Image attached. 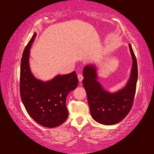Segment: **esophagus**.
<instances>
[{"label": "esophagus", "mask_w": 154, "mask_h": 154, "mask_svg": "<svg viewBox=\"0 0 154 154\" xmlns=\"http://www.w3.org/2000/svg\"><path fill=\"white\" fill-rule=\"evenodd\" d=\"M78 79H79V81H82V80L83 79V75L82 74H78Z\"/></svg>", "instance_id": "1"}]
</instances>
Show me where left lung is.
Segmentation results:
<instances>
[{"label": "left lung", "mask_w": 154, "mask_h": 154, "mask_svg": "<svg viewBox=\"0 0 154 154\" xmlns=\"http://www.w3.org/2000/svg\"><path fill=\"white\" fill-rule=\"evenodd\" d=\"M129 48L132 58L131 74L126 85L116 93L105 91L97 81L96 67L87 65L84 67L82 81L86 91L91 116L97 122L112 125L120 122L131 110L138 80V64L131 44Z\"/></svg>", "instance_id": "left-lung-1"}]
</instances>
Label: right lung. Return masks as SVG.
<instances>
[{"instance_id":"add662e5","label":"right lung","mask_w":154,"mask_h":154,"mask_svg":"<svg viewBox=\"0 0 154 154\" xmlns=\"http://www.w3.org/2000/svg\"><path fill=\"white\" fill-rule=\"evenodd\" d=\"M36 36L32 35L22 54L20 76V93L26 110L40 125L54 128L61 125L68 117L66 97L78 85L75 71L58 75L48 81L39 80L31 72L29 56L32 44Z\"/></svg>"}]
</instances>
